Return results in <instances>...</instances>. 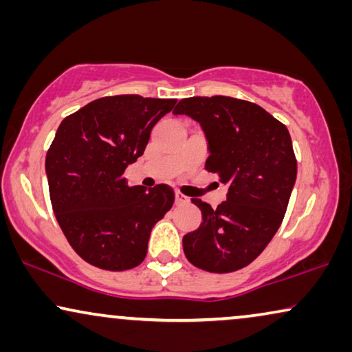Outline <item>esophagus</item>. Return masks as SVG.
<instances>
[{"instance_id": "obj_1", "label": "esophagus", "mask_w": 352, "mask_h": 352, "mask_svg": "<svg viewBox=\"0 0 352 352\" xmlns=\"http://www.w3.org/2000/svg\"><path fill=\"white\" fill-rule=\"evenodd\" d=\"M189 201V199H187L186 195H182L181 192L176 190V204H187Z\"/></svg>"}]
</instances>
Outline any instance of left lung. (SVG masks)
Segmentation results:
<instances>
[{
  "label": "left lung",
  "instance_id": "obj_1",
  "mask_svg": "<svg viewBox=\"0 0 352 352\" xmlns=\"http://www.w3.org/2000/svg\"><path fill=\"white\" fill-rule=\"evenodd\" d=\"M175 113L201 124L205 170L229 184L218 208L192 199L204 221L182 239L186 258L208 272L239 271L263 253L285 216L298 168L290 133L258 104L229 96L186 98Z\"/></svg>",
  "mask_w": 352,
  "mask_h": 352
}]
</instances>
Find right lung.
<instances>
[{"instance_id":"right-lung-1","label":"right lung","mask_w":352,"mask_h":352,"mask_svg":"<svg viewBox=\"0 0 352 352\" xmlns=\"http://www.w3.org/2000/svg\"><path fill=\"white\" fill-rule=\"evenodd\" d=\"M176 99L107 96L62 120L46 153L51 205L70 247L105 271H128L147 254L151 230L175 204V190L128 186L129 163Z\"/></svg>"}]
</instances>
